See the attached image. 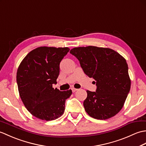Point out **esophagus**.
<instances>
[{
	"mask_svg": "<svg viewBox=\"0 0 146 146\" xmlns=\"http://www.w3.org/2000/svg\"><path fill=\"white\" fill-rule=\"evenodd\" d=\"M71 90H72L73 93H74V92H75L76 91H77V89L75 88H71Z\"/></svg>",
	"mask_w": 146,
	"mask_h": 146,
	"instance_id": "34e87169",
	"label": "esophagus"
}]
</instances>
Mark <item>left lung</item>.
I'll return each mask as SVG.
<instances>
[{"label":"left lung","instance_id":"8db88e82","mask_svg":"<svg viewBox=\"0 0 146 146\" xmlns=\"http://www.w3.org/2000/svg\"><path fill=\"white\" fill-rule=\"evenodd\" d=\"M80 66L97 85L96 92H87L83 102L90 116L106 120L122 109L131 88V79L125 59L110 48L89 46L71 49Z\"/></svg>","mask_w":146,"mask_h":146}]
</instances>
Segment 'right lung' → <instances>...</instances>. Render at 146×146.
<instances>
[{
	"label": "right lung",
	"mask_w": 146,
	"mask_h": 146,
	"mask_svg": "<svg viewBox=\"0 0 146 146\" xmlns=\"http://www.w3.org/2000/svg\"><path fill=\"white\" fill-rule=\"evenodd\" d=\"M70 51L66 48L41 46L33 49L21 61L17 71L20 97L33 116L52 120L63 114L65 101L72 91L52 88L60 74V64Z\"/></svg>",
	"instance_id": "add662e5"
}]
</instances>
